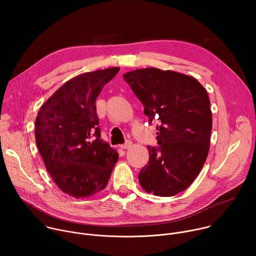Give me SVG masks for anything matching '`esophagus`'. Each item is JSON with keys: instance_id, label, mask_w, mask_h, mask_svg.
<instances>
[{"instance_id": "esophagus-1", "label": "esophagus", "mask_w": 256, "mask_h": 256, "mask_svg": "<svg viewBox=\"0 0 256 256\" xmlns=\"http://www.w3.org/2000/svg\"><path fill=\"white\" fill-rule=\"evenodd\" d=\"M132 146V140H128L124 144H120V148L122 149H128L130 147Z\"/></svg>"}]
</instances>
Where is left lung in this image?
Here are the masks:
<instances>
[{
  "label": "left lung",
  "instance_id": "obj_1",
  "mask_svg": "<svg viewBox=\"0 0 256 256\" xmlns=\"http://www.w3.org/2000/svg\"><path fill=\"white\" fill-rule=\"evenodd\" d=\"M124 79L142 103L150 124L159 122V146H148L149 162L138 174L142 188L158 196L186 190L210 149L212 112L206 89L192 77L156 68H138Z\"/></svg>",
  "mask_w": 256,
  "mask_h": 256
}]
</instances>
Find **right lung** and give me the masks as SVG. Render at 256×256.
Here are the masks:
<instances>
[{"mask_svg":"<svg viewBox=\"0 0 256 256\" xmlns=\"http://www.w3.org/2000/svg\"><path fill=\"white\" fill-rule=\"evenodd\" d=\"M120 68L88 72L66 82L42 106L35 140L56 184L66 194L86 198L104 190L118 153L100 138L95 101Z\"/></svg>","mask_w":256,"mask_h":256,"instance_id":"add662e5","label":"right lung"}]
</instances>
